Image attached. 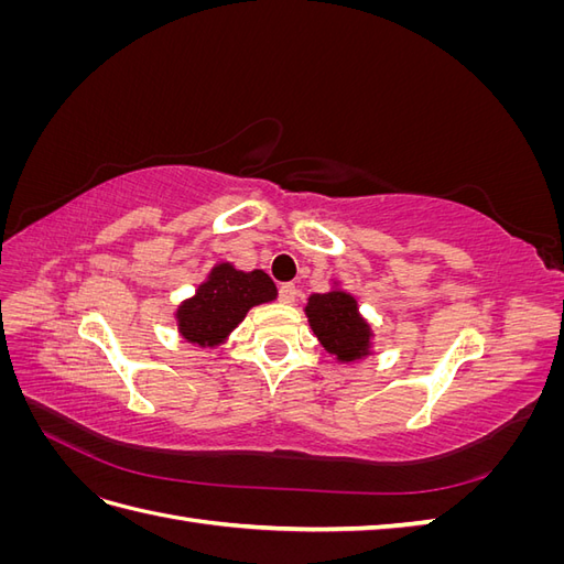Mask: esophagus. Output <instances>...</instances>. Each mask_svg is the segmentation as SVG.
Returning <instances> with one entry per match:
<instances>
[{"label": "esophagus", "mask_w": 564, "mask_h": 564, "mask_svg": "<svg viewBox=\"0 0 564 564\" xmlns=\"http://www.w3.org/2000/svg\"><path fill=\"white\" fill-rule=\"evenodd\" d=\"M280 301L286 303V305H292L296 301V286L294 284H282L280 286Z\"/></svg>", "instance_id": "1"}]
</instances>
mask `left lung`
<instances>
[{
    "label": "left lung",
    "instance_id": "obj_1",
    "mask_svg": "<svg viewBox=\"0 0 564 564\" xmlns=\"http://www.w3.org/2000/svg\"><path fill=\"white\" fill-rule=\"evenodd\" d=\"M311 329L319 346L327 350L336 362L352 365L373 355V327L360 313V303L344 286V282L332 278L324 294H311L303 305Z\"/></svg>",
    "mask_w": 564,
    "mask_h": 564
}]
</instances>
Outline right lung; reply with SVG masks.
<instances>
[{"label": "right lung", "instance_id": "obj_1", "mask_svg": "<svg viewBox=\"0 0 564 564\" xmlns=\"http://www.w3.org/2000/svg\"><path fill=\"white\" fill-rule=\"evenodd\" d=\"M278 299V286L263 270H240L230 261L212 265L193 296L183 299L176 311L178 336L197 348H218L240 327L256 305Z\"/></svg>", "mask_w": 564, "mask_h": 564}]
</instances>
